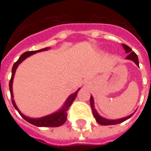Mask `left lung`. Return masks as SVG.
I'll return each instance as SVG.
<instances>
[{
  "label": "left lung",
  "mask_w": 151,
  "mask_h": 151,
  "mask_svg": "<svg viewBox=\"0 0 151 151\" xmlns=\"http://www.w3.org/2000/svg\"><path fill=\"white\" fill-rule=\"evenodd\" d=\"M122 46H123V48H124V49L125 50V52L129 54V55L126 57V59L132 60L133 62H135V63H136L137 66H139V59H138L137 55H136L134 52H132L131 48L129 47L128 45H126L123 44ZM90 104H91V107H92L93 116H94L96 120V122H98L99 124H102V125H110V124H119V123H122V122L126 121L127 119L130 118V117L133 115V114H132L129 115V116H128V117H124V118H121V119H117V120L106 119V118H104V117H102L101 116H99V115L98 114V113L96 112V109L94 108V100H93V98H92V96H91V98H90Z\"/></svg>",
  "instance_id": "1"
}]
</instances>
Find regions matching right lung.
<instances>
[{"mask_svg": "<svg viewBox=\"0 0 151 151\" xmlns=\"http://www.w3.org/2000/svg\"><path fill=\"white\" fill-rule=\"evenodd\" d=\"M49 48H42V49H40V50L37 51H31V52H24L23 54L21 55L19 57V59H18L17 61L15 62L14 65H13L12 70V78H11V80L9 81V89H10V93H11V98H12V103L14 107L17 110V111L19 112L21 117L25 119L27 122H28L30 124H34L35 126L38 127H59L61 126L62 124H63L66 121V118H67V111H68L69 108L72 105L73 100L75 99V98L77 97V95H78V91L80 90V88L75 92L73 93L71 96H69V98L66 99V103L64 104L63 107L62 108V110H60L58 112L55 113L53 114L48 115V116H45L44 117H41V118H29L28 117H26L25 115H23L22 113L20 112L18 107L16 106L15 103V101L13 99V92H12V82H13V78H14V75H15V70L17 69L19 64H20V63H22L23 60H24L26 58H27L29 55H31L33 54H35L37 52H42V51L48 50Z\"/></svg>", "mask_w": 151, "mask_h": 151, "instance_id": "right-lung-1", "label": "right lung"}]
</instances>
